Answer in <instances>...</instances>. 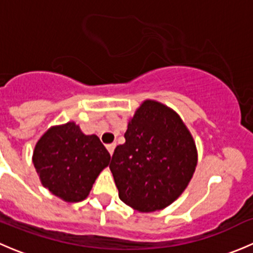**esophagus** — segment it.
I'll return each mask as SVG.
<instances>
[{
    "instance_id": "esophagus-1",
    "label": "esophagus",
    "mask_w": 253,
    "mask_h": 253,
    "mask_svg": "<svg viewBox=\"0 0 253 253\" xmlns=\"http://www.w3.org/2000/svg\"><path fill=\"white\" fill-rule=\"evenodd\" d=\"M115 147H116V143H111V144L106 145V148H108V150H109V153H110V155L114 154Z\"/></svg>"
}]
</instances>
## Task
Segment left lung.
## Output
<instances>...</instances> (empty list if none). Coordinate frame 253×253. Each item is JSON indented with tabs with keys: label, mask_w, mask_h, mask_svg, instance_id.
<instances>
[{
	"label": "left lung",
	"mask_w": 253,
	"mask_h": 253,
	"mask_svg": "<svg viewBox=\"0 0 253 253\" xmlns=\"http://www.w3.org/2000/svg\"><path fill=\"white\" fill-rule=\"evenodd\" d=\"M126 142L117 145L110 170L125 205L142 213L175 202L197 167V148L178 114L144 100L128 121Z\"/></svg>",
	"instance_id": "left-lung-1"
}]
</instances>
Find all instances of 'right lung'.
Instances as JSON below:
<instances>
[{"label": "right lung", "mask_w": 253, "mask_h": 253, "mask_svg": "<svg viewBox=\"0 0 253 253\" xmlns=\"http://www.w3.org/2000/svg\"><path fill=\"white\" fill-rule=\"evenodd\" d=\"M110 154L98 136H86L76 122L52 126L40 137L33 164L40 182L65 202L85 200Z\"/></svg>", "instance_id": "obj_1"}]
</instances>
